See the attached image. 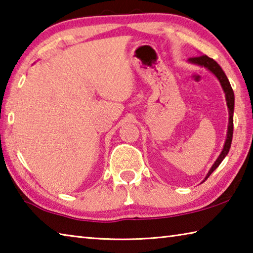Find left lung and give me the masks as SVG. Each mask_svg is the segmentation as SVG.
<instances>
[{
    "mask_svg": "<svg viewBox=\"0 0 253 253\" xmlns=\"http://www.w3.org/2000/svg\"><path fill=\"white\" fill-rule=\"evenodd\" d=\"M190 62H192L194 64H198V65H202L207 68L208 70H210L212 73H213L216 78L219 79V81L221 83V85H222L223 91L225 93V99H227V104H228V108H229V126H228V134H227V140H225V143H224V147L222 152H221L220 157L216 159V161L214 162V165L212 166V168L209 171V173L207 174L206 179L207 180L209 176L211 175L212 172H213L216 168L219 167V165L221 162L223 161V159L227 156L230 147H231V142H232V134H233V110H234V94H233V90L231 87V84H230L229 80L227 78V75L224 74L223 70L221 69V66L216 63V62L211 59L208 55H200V56H194V57H190L189 59Z\"/></svg>",
    "mask_w": 253,
    "mask_h": 253,
    "instance_id": "1",
    "label": "left lung"
}]
</instances>
